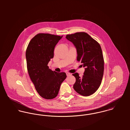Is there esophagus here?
Wrapping results in <instances>:
<instances>
[{"instance_id": "34e87169", "label": "esophagus", "mask_w": 130, "mask_h": 130, "mask_svg": "<svg viewBox=\"0 0 130 130\" xmlns=\"http://www.w3.org/2000/svg\"><path fill=\"white\" fill-rule=\"evenodd\" d=\"M66 74H67V75L68 76H70V75H71V74H70V73H66Z\"/></svg>"}]
</instances>
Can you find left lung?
<instances>
[{"label":"left lung","instance_id":"8db88e82","mask_svg":"<svg viewBox=\"0 0 130 130\" xmlns=\"http://www.w3.org/2000/svg\"><path fill=\"white\" fill-rule=\"evenodd\" d=\"M66 38L73 42L77 52V60L80 61L85 71L82 77L73 74L76 81L73 88L83 96L95 93L101 85L104 70V60L100 44L84 32L67 35Z\"/></svg>","mask_w":130,"mask_h":130}]
</instances>
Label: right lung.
<instances>
[{"label":"right lung","instance_id":"1","mask_svg":"<svg viewBox=\"0 0 130 130\" xmlns=\"http://www.w3.org/2000/svg\"><path fill=\"white\" fill-rule=\"evenodd\" d=\"M62 37L38 34L31 39L26 48L25 56L29 77L37 93L45 99L56 98L61 83L67 77L65 73L53 71L47 66L54 57L56 44Z\"/></svg>","mask_w":130,"mask_h":130}]
</instances>
